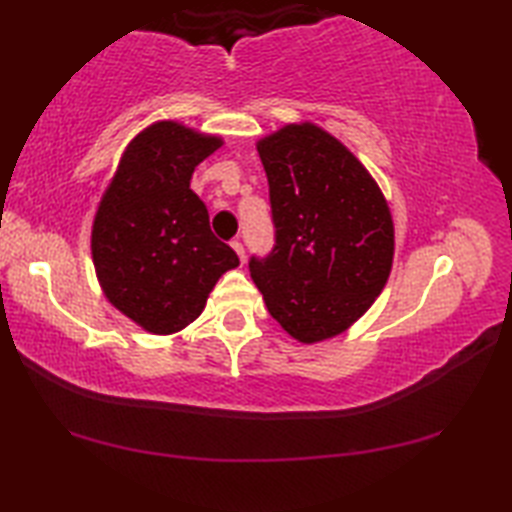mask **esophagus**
<instances>
[{
    "mask_svg": "<svg viewBox=\"0 0 512 512\" xmlns=\"http://www.w3.org/2000/svg\"><path fill=\"white\" fill-rule=\"evenodd\" d=\"M231 246H233V250H235V253L239 255V259H242V264H244V262H246V250H244V244L239 242V239H233Z\"/></svg>",
    "mask_w": 512,
    "mask_h": 512,
    "instance_id": "esophagus-1",
    "label": "esophagus"
}]
</instances>
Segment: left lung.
<instances>
[{"label":"left lung","instance_id":"1","mask_svg":"<svg viewBox=\"0 0 512 512\" xmlns=\"http://www.w3.org/2000/svg\"><path fill=\"white\" fill-rule=\"evenodd\" d=\"M275 246L250 277L270 317L317 343L363 317L385 288L394 222L383 193L339 140L317 125H286L259 140Z\"/></svg>","mask_w":512,"mask_h":512}]
</instances>
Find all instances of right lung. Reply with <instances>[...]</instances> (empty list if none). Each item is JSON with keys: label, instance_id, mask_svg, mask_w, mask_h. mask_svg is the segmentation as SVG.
<instances>
[{"label": "right lung", "instance_id": "add662e5", "mask_svg": "<svg viewBox=\"0 0 512 512\" xmlns=\"http://www.w3.org/2000/svg\"><path fill=\"white\" fill-rule=\"evenodd\" d=\"M222 140L156 123L125 149L92 228V257L107 299L154 334L200 317L235 250L211 231L191 176Z\"/></svg>", "mask_w": 512, "mask_h": 512}]
</instances>
